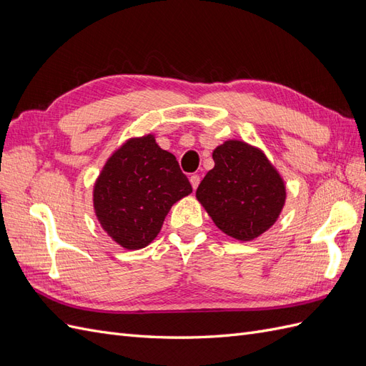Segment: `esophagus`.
<instances>
[{
  "label": "esophagus",
  "instance_id": "34e87169",
  "mask_svg": "<svg viewBox=\"0 0 366 366\" xmlns=\"http://www.w3.org/2000/svg\"><path fill=\"white\" fill-rule=\"evenodd\" d=\"M189 182H191V184H192L194 189H197L198 184H200V175H197V174L191 175V177H189Z\"/></svg>",
  "mask_w": 366,
  "mask_h": 366
}]
</instances>
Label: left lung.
Segmentation results:
<instances>
[{
	"label": "left lung",
	"mask_w": 366,
	"mask_h": 366,
	"mask_svg": "<svg viewBox=\"0 0 366 366\" xmlns=\"http://www.w3.org/2000/svg\"><path fill=\"white\" fill-rule=\"evenodd\" d=\"M195 197L215 226L230 238L252 241L278 221L285 206V182L264 151L244 140L218 145Z\"/></svg>",
	"instance_id": "8db88e82"
}]
</instances>
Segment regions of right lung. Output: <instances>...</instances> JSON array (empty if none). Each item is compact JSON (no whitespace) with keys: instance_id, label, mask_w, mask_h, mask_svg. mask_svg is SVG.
<instances>
[{"instance_id":"1","label":"right lung","mask_w":366,"mask_h":366,"mask_svg":"<svg viewBox=\"0 0 366 366\" xmlns=\"http://www.w3.org/2000/svg\"><path fill=\"white\" fill-rule=\"evenodd\" d=\"M192 192L175 156L154 134L131 137L105 162L93 187V207L105 234L127 250L160 234L172 204Z\"/></svg>"}]
</instances>
